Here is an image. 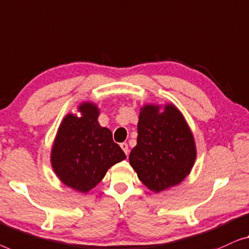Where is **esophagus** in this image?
I'll list each match as a JSON object with an SVG mask.
<instances>
[{"label": "esophagus", "instance_id": "obj_1", "mask_svg": "<svg viewBox=\"0 0 249 249\" xmlns=\"http://www.w3.org/2000/svg\"><path fill=\"white\" fill-rule=\"evenodd\" d=\"M121 148H122V150H123V151L125 152V155L127 156V155H128V145H127V143H125V142L121 143Z\"/></svg>", "mask_w": 249, "mask_h": 249}]
</instances>
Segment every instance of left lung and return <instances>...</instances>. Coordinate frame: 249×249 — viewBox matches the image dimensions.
Listing matches in <instances>:
<instances>
[{"label": "left lung", "mask_w": 249, "mask_h": 249, "mask_svg": "<svg viewBox=\"0 0 249 249\" xmlns=\"http://www.w3.org/2000/svg\"><path fill=\"white\" fill-rule=\"evenodd\" d=\"M141 108L138 141L129 163L150 190L161 192L179 184L190 174L196 158L194 138L183 115L174 105Z\"/></svg>", "instance_id": "obj_1"}]
</instances>
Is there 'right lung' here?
<instances>
[{"mask_svg": "<svg viewBox=\"0 0 249 249\" xmlns=\"http://www.w3.org/2000/svg\"><path fill=\"white\" fill-rule=\"evenodd\" d=\"M79 110L81 117L69 114L59 126L52 149V166L63 184L87 193L126 156L109 129L98 123L96 105L85 103Z\"/></svg>", "mask_w": 249, "mask_h": 249, "instance_id": "1", "label": "right lung"}]
</instances>
